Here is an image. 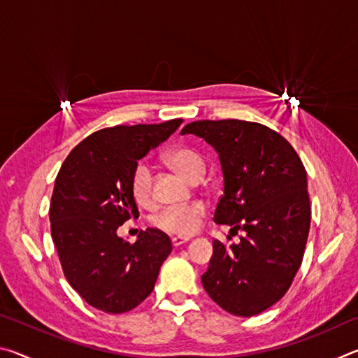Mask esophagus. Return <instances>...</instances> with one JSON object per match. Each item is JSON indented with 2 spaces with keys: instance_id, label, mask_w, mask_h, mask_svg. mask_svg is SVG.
I'll list each match as a JSON object with an SVG mask.
<instances>
[{
  "instance_id": "1",
  "label": "esophagus",
  "mask_w": 358,
  "mask_h": 358,
  "mask_svg": "<svg viewBox=\"0 0 358 358\" xmlns=\"http://www.w3.org/2000/svg\"><path fill=\"white\" fill-rule=\"evenodd\" d=\"M187 241H189V238H186V237H173L172 238V245H173V248H178L181 245L187 243Z\"/></svg>"
}]
</instances>
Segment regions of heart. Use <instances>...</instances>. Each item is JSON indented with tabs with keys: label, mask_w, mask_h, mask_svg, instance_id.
I'll return each mask as SVG.
<instances>
[{
	"label": "heart",
	"mask_w": 358,
	"mask_h": 358,
	"mask_svg": "<svg viewBox=\"0 0 358 358\" xmlns=\"http://www.w3.org/2000/svg\"><path fill=\"white\" fill-rule=\"evenodd\" d=\"M166 162L185 178L199 181L205 173V161L199 151L192 148H177L166 155ZM131 196L141 207H151L155 202L153 173L147 162H138L129 181ZM207 213V207L202 202H191L186 205H172L162 208L153 217V224L167 234L187 237L197 232Z\"/></svg>",
	"instance_id": "heart-1"
}]
</instances>
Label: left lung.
Here are the masks:
<instances>
[{
	"label": "left lung",
	"mask_w": 358,
	"mask_h": 358,
	"mask_svg": "<svg viewBox=\"0 0 358 358\" xmlns=\"http://www.w3.org/2000/svg\"><path fill=\"white\" fill-rule=\"evenodd\" d=\"M181 134L205 138L220 156L213 221L245 230L238 243L213 241L203 289L234 316H256L282 299L301 265L311 222L305 166L281 134L252 121H192Z\"/></svg>",
	"instance_id": "8db88e82"
}]
</instances>
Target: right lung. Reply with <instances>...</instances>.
Masks as SVG:
<instances>
[{
	"label": "right lung",
	"mask_w": 358,
	"mask_h": 358,
	"mask_svg": "<svg viewBox=\"0 0 358 358\" xmlns=\"http://www.w3.org/2000/svg\"><path fill=\"white\" fill-rule=\"evenodd\" d=\"M181 123L175 118L96 131L71 150L59 169L50 202L52 238L66 280L96 310H134L155 289L172 251L159 229L141 230L136 243L120 238L117 229L138 216L129 187L138 159Z\"/></svg>",
	"instance_id": "1"
}]
</instances>
